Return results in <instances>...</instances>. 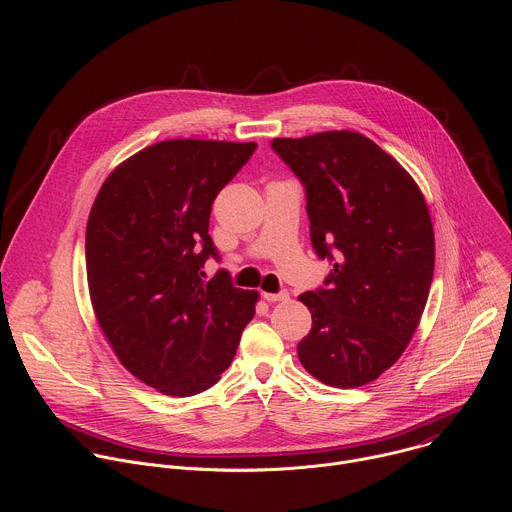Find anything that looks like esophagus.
<instances>
[{
    "label": "esophagus",
    "instance_id": "obj_1",
    "mask_svg": "<svg viewBox=\"0 0 512 512\" xmlns=\"http://www.w3.org/2000/svg\"><path fill=\"white\" fill-rule=\"evenodd\" d=\"M263 298H265L267 302H287V300H289V294H287V291H279V294H267V291H265Z\"/></svg>",
    "mask_w": 512,
    "mask_h": 512
}]
</instances>
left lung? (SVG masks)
Listing matches in <instances>:
<instances>
[{
  "label": "left lung",
  "mask_w": 512,
  "mask_h": 512,
  "mask_svg": "<svg viewBox=\"0 0 512 512\" xmlns=\"http://www.w3.org/2000/svg\"><path fill=\"white\" fill-rule=\"evenodd\" d=\"M271 148L306 186L312 245L334 261L326 287L298 296L312 314L300 362L328 387H362L399 360L425 310L435 265L427 202L362 133L275 137Z\"/></svg>",
  "instance_id": "obj_1"
}]
</instances>
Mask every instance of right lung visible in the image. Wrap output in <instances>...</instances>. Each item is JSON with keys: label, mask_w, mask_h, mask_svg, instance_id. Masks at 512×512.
<instances>
[{"label": "right lung", "mask_w": 512, "mask_h": 512, "mask_svg": "<svg viewBox=\"0 0 512 512\" xmlns=\"http://www.w3.org/2000/svg\"><path fill=\"white\" fill-rule=\"evenodd\" d=\"M257 143L168 139L121 162L87 223V283L95 318L123 367L170 397H192L229 369L255 316L257 291L233 287L208 235L216 194Z\"/></svg>", "instance_id": "1"}]
</instances>
